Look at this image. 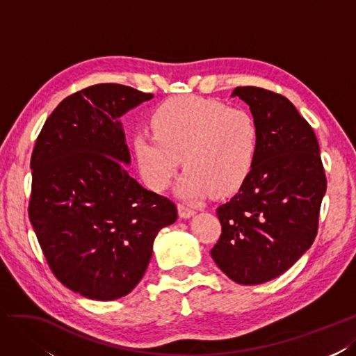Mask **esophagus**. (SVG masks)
Wrapping results in <instances>:
<instances>
[{"label": "esophagus", "instance_id": "obj_1", "mask_svg": "<svg viewBox=\"0 0 356 356\" xmlns=\"http://www.w3.org/2000/svg\"><path fill=\"white\" fill-rule=\"evenodd\" d=\"M177 211H179V216H180L181 219H189V218H192V216L195 215V210L189 209V207L185 206V204H179V206H177Z\"/></svg>", "mask_w": 356, "mask_h": 356}]
</instances>
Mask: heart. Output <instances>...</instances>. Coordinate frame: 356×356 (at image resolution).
Returning a JSON list of instances; mask_svg holds the SVG:
<instances>
[{
    "label": "heart",
    "mask_w": 356,
    "mask_h": 356,
    "mask_svg": "<svg viewBox=\"0 0 356 356\" xmlns=\"http://www.w3.org/2000/svg\"><path fill=\"white\" fill-rule=\"evenodd\" d=\"M154 136L138 133L133 150L141 177L164 191L184 161L177 195L200 200L228 195L249 177L258 150V128L250 113L202 97H175L150 119Z\"/></svg>",
    "instance_id": "obj_1"
}]
</instances>
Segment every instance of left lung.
<instances>
[{
	"label": "left lung",
	"instance_id": "left-lung-1",
	"mask_svg": "<svg viewBox=\"0 0 356 356\" xmlns=\"http://www.w3.org/2000/svg\"><path fill=\"white\" fill-rule=\"evenodd\" d=\"M231 97L249 106L258 150L245 184L216 210L222 234L210 255L231 280L261 285L313 245L327 179L316 136L288 98L255 86Z\"/></svg>",
	"mask_w": 356,
	"mask_h": 356
}]
</instances>
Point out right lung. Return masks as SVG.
<instances>
[{
  "mask_svg": "<svg viewBox=\"0 0 356 356\" xmlns=\"http://www.w3.org/2000/svg\"><path fill=\"white\" fill-rule=\"evenodd\" d=\"M152 94L99 83L67 97L49 116L31 156L29 220L50 270L82 297L111 301L145 276L172 202L141 186L119 118Z\"/></svg>",
  "mask_w": 356,
  "mask_h": 356,
  "instance_id": "1",
  "label": "right lung"
}]
</instances>
